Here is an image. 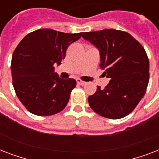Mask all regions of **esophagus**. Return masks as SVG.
<instances>
[{
	"label": "esophagus",
	"mask_w": 159,
	"mask_h": 159,
	"mask_svg": "<svg viewBox=\"0 0 159 159\" xmlns=\"http://www.w3.org/2000/svg\"><path fill=\"white\" fill-rule=\"evenodd\" d=\"M77 84L80 85V86H84V85H86V82H83V81H82V80H80V79H77Z\"/></svg>",
	"instance_id": "obj_1"
}]
</instances>
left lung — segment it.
<instances>
[{"label":"left lung","mask_w":159,"mask_h":159,"mask_svg":"<svg viewBox=\"0 0 159 159\" xmlns=\"http://www.w3.org/2000/svg\"><path fill=\"white\" fill-rule=\"evenodd\" d=\"M82 38L98 48L101 67L111 78L104 89L97 86L88 97L91 108L105 118H123L144 96L149 81V61L139 42L127 32L107 29L83 32Z\"/></svg>","instance_id":"8db88e82"}]
</instances>
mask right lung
I'll list each match as a JSON object with an SVG mask.
<instances>
[{"mask_svg": "<svg viewBox=\"0 0 159 159\" xmlns=\"http://www.w3.org/2000/svg\"><path fill=\"white\" fill-rule=\"evenodd\" d=\"M80 38L81 33L39 29L17 45L11 59L12 83L17 97L30 113L48 116L66 107L77 82L60 78L54 64H61L68 46Z\"/></svg>", "mask_w": 159, "mask_h": 159, "instance_id": "obj_1", "label": "right lung"}]
</instances>
